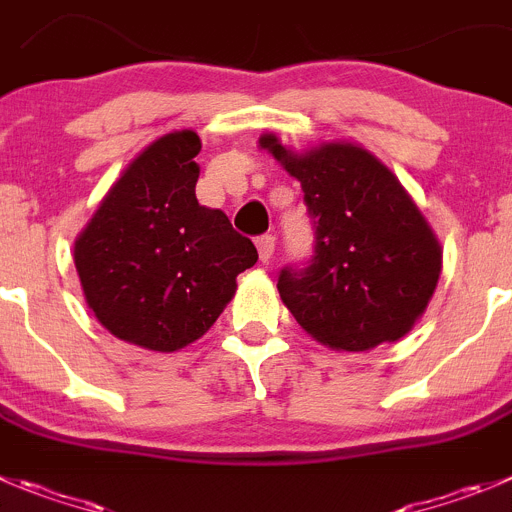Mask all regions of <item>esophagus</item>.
Here are the masks:
<instances>
[{"label":"esophagus","instance_id":"1","mask_svg":"<svg viewBox=\"0 0 512 512\" xmlns=\"http://www.w3.org/2000/svg\"><path fill=\"white\" fill-rule=\"evenodd\" d=\"M257 252H260L262 262H270L272 252H275V237H272V234H262V237H257Z\"/></svg>","mask_w":512,"mask_h":512}]
</instances>
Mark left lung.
Segmentation results:
<instances>
[{"label":"left lung","mask_w":512,"mask_h":512,"mask_svg":"<svg viewBox=\"0 0 512 512\" xmlns=\"http://www.w3.org/2000/svg\"><path fill=\"white\" fill-rule=\"evenodd\" d=\"M260 143L300 181L315 229L305 265L278 275L300 328L336 351L407 336L437 288L442 250L399 179L353 143H323L303 156L275 136Z\"/></svg>","instance_id":"obj_1"}]
</instances>
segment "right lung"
<instances>
[{
    "label": "right lung",
    "instance_id": "1",
    "mask_svg": "<svg viewBox=\"0 0 512 512\" xmlns=\"http://www.w3.org/2000/svg\"><path fill=\"white\" fill-rule=\"evenodd\" d=\"M202 141L159 138L123 171L75 242V267L95 318L116 338L179 351L202 338L257 262L252 240L222 209L197 202Z\"/></svg>",
    "mask_w": 512,
    "mask_h": 512
}]
</instances>
